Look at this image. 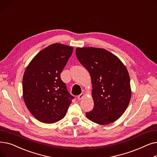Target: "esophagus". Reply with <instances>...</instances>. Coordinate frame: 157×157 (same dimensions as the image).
<instances>
[{
    "mask_svg": "<svg viewBox=\"0 0 157 157\" xmlns=\"http://www.w3.org/2000/svg\"><path fill=\"white\" fill-rule=\"evenodd\" d=\"M83 97H84V94H83V93H81L80 95H79L78 96V100H81V99H82V98H83Z\"/></svg>",
    "mask_w": 157,
    "mask_h": 157,
    "instance_id": "esophagus-1",
    "label": "esophagus"
}]
</instances>
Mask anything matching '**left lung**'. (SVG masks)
I'll return each mask as SVG.
<instances>
[{"mask_svg":"<svg viewBox=\"0 0 157 157\" xmlns=\"http://www.w3.org/2000/svg\"><path fill=\"white\" fill-rule=\"evenodd\" d=\"M76 55L92 78L94 109L86 112L88 119L108 125L124 113L131 98L130 77L117 56L104 49L78 48Z\"/></svg>","mask_w":157,"mask_h":157,"instance_id":"obj_1","label":"left lung"}]
</instances>
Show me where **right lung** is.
<instances>
[{
    "label": "right lung",
    "instance_id": "1",
    "mask_svg": "<svg viewBox=\"0 0 157 157\" xmlns=\"http://www.w3.org/2000/svg\"><path fill=\"white\" fill-rule=\"evenodd\" d=\"M72 51L71 46L51 44L37 54L25 71L24 102L40 122L53 123L62 120L74 98L60 78Z\"/></svg>",
    "mask_w": 157,
    "mask_h": 157
}]
</instances>
